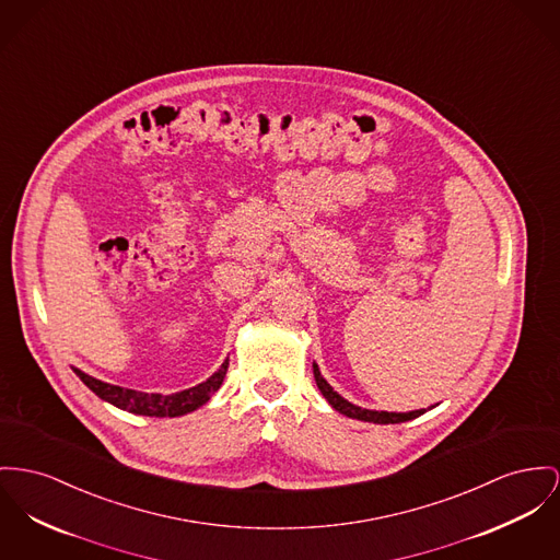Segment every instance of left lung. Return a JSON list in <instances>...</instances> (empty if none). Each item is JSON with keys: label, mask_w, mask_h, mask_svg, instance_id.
<instances>
[{"label": "left lung", "mask_w": 560, "mask_h": 560, "mask_svg": "<svg viewBox=\"0 0 560 560\" xmlns=\"http://www.w3.org/2000/svg\"><path fill=\"white\" fill-rule=\"evenodd\" d=\"M314 380H316V386L320 388L323 397L329 401L331 408H336L339 413L348 416V418H357V420H365V422H375V424H397V422H406V420H413L418 416H422L427 410H413V411H375L365 410V408H359L350 401H346L341 395H337L336 390L331 388V384L320 375L318 365L314 363Z\"/></svg>", "instance_id": "obj_1"}]
</instances>
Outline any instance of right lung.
<instances>
[{
	"instance_id": "add662e5",
	"label": "right lung",
	"mask_w": 560,
	"mask_h": 560,
	"mask_svg": "<svg viewBox=\"0 0 560 560\" xmlns=\"http://www.w3.org/2000/svg\"><path fill=\"white\" fill-rule=\"evenodd\" d=\"M229 368V359L221 365V370L212 373L206 382L180 390V393H172V395H161V393H142V390H131V388H122V386H114L108 382H102L89 373L74 370L75 375L104 401L113 404L120 410L131 411V413H140V416H154V418H174V416H185L188 411H195L201 408L203 404L210 401V397L221 388L223 384L224 373Z\"/></svg>"
}]
</instances>
